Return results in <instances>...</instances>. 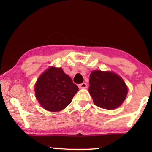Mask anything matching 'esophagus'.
<instances>
[{
	"label": "esophagus",
	"mask_w": 152,
	"mask_h": 152,
	"mask_svg": "<svg viewBox=\"0 0 152 152\" xmlns=\"http://www.w3.org/2000/svg\"><path fill=\"white\" fill-rule=\"evenodd\" d=\"M78 88H86L87 84L86 83H81V84L78 85Z\"/></svg>",
	"instance_id": "1"
}]
</instances>
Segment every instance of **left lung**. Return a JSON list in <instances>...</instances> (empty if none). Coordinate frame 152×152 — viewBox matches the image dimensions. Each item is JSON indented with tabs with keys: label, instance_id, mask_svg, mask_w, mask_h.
Masks as SVG:
<instances>
[{
	"label": "left lung",
	"instance_id": "left-lung-1",
	"mask_svg": "<svg viewBox=\"0 0 152 152\" xmlns=\"http://www.w3.org/2000/svg\"><path fill=\"white\" fill-rule=\"evenodd\" d=\"M90 95L96 106L114 109L126 99L128 88L123 79L112 72L94 71L89 78Z\"/></svg>",
	"mask_w": 152,
	"mask_h": 152
}]
</instances>
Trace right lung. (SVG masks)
<instances>
[{"mask_svg":"<svg viewBox=\"0 0 152 152\" xmlns=\"http://www.w3.org/2000/svg\"><path fill=\"white\" fill-rule=\"evenodd\" d=\"M78 87L61 68L50 67L40 76L35 86L36 97L43 109H64L71 102Z\"/></svg>","mask_w":152,"mask_h":152,"instance_id":"1","label":"right lung"}]
</instances>
